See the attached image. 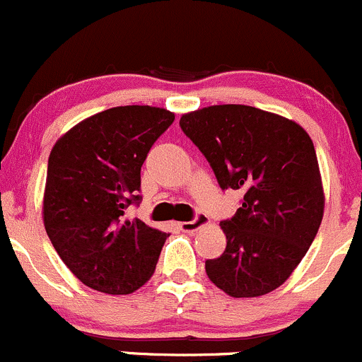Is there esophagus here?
I'll return each mask as SVG.
<instances>
[{
    "label": "esophagus",
    "mask_w": 362,
    "mask_h": 362,
    "mask_svg": "<svg viewBox=\"0 0 362 362\" xmlns=\"http://www.w3.org/2000/svg\"><path fill=\"white\" fill-rule=\"evenodd\" d=\"M209 223V218L206 214H197L195 218L192 219V221H182L180 223V228L182 230V232L186 233H192L195 232V230H199L200 226H206Z\"/></svg>",
    "instance_id": "esophagus-1"
}]
</instances>
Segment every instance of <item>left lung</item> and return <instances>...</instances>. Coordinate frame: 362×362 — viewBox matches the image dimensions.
Wrapping results in <instances>:
<instances>
[{"label": "left lung", "instance_id": "1", "mask_svg": "<svg viewBox=\"0 0 362 362\" xmlns=\"http://www.w3.org/2000/svg\"><path fill=\"white\" fill-rule=\"evenodd\" d=\"M182 132L214 170L221 189H242V206L221 221L226 249L207 259L212 282L233 298L284 284L314 242L324 192L310 136L296 122L244 104L182 115Z\"/></svg>", "mask_w": 362, "mask_h": 362}]
</instances>
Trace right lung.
<instances>
[{"label": "right lung", "instance_id": "obj_1", "mask_svg": "<svg viewBox=\"0 0 362 362\" xmlns=\"http://www.w3.org/2000/svg\"><path fill=\"white\" fill-rule=\"evenodd\" d=\"M174 113L153 106L100 111L68 130L48 156L43 223L85 286L129 294L153 275L169 233L127 219L141 200V167Z\"/></svg>", "mask_w": 362, "mask_h": 362}]
</instances>
